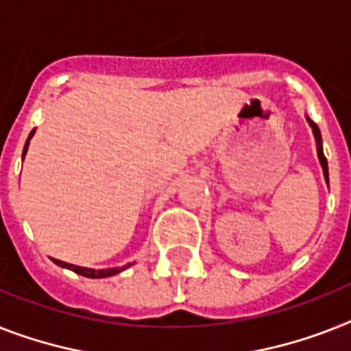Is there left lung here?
Listing matches in <instances>:
<instances>
[{
    "label": "left lung",
    "mask_w": 351,
    "mask_h": 351,
    "mask_svg": "<svg viewBox=\"0 0 351 351\" xmlns=\"http://www.w3.org/2000/svg\"><path fill=\"white\" fill-rule=\"evenodd\" d=\"M306 121L308 124L312 126V131H314V136H315V144H317V156H319V162H321V167H323V173H324V178L328 182V162H326V156L323 153V144H321V131H319L317 124L310 121L308 117H306Z\"/></svg>",
    "instance_id": "left-lung-1"
}]
</instances>
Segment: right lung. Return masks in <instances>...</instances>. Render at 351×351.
<instances>
[{"label": "right lung", "mask_w": 351, "mask_h": 351, "mask_svg": "<svg viewBox=\"0 0 351 351\" xmlns=\"http://www.w3.org/2000/svg\"><path fill=\"white\" fill-rule=\"evenodd\" d=\"M34 133H36V130L30 131V135H28L27 144H25V149H23V158H25V155H27L28 144H30V138H32ZM53 263L59 265V267H62V269L73 270L75 274H81V276H84V278H95V279H99V278H110V276L119 274V272H122V270H126L128 267H131V263H128V265H124V267H115V269L95 270V269H86V267H77V265H72V263H64V261H61V259H53Z\"/></svg>", "instance_id": "obj_1"}]
</instances>
